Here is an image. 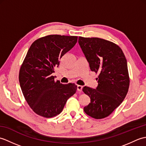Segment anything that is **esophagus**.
<instances>
[{
	"label": "esophagus",
	"instance_id": "esophagus-1",
	"mask_svg": "<svg viewBox=\"0 0 146 146\" xmlns=\"http://www.w3.org/2000/svg\"><path fill=\"white\" fill-rule=\"evenodd\" d=\"M82 88H83V86L82 85H77V90L78 92H82Z\"/></svg>",
	"mask_w": 146,
	"mask_h": 146
}]
</instances>
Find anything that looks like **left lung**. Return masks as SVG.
Segmentation results:
<instances>
[{
	"instance_id": "1",
	"label": "left lung",
	"mask_w": 146,
	"mask_h": 146,
	"mask_svg": "<svg viewBox=\"0 0 146 146\" xmlns=\"http://www.w3.org/2000/svg\"><path fill=\"white\" fill-rule=\"evenodd\" d=\"M78 43L91 71L99 74L96 89L83 88L90 98V103L83 110L94 119H104L122 104L128 92L127 60L119 46L104 39L79 37Z\"/></svg>"
}]
</instances>
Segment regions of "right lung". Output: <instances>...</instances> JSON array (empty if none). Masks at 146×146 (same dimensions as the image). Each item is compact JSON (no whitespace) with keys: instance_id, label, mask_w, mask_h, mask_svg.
<instances>
[{"instance_id":"right-lung-1","label":"right lung","mask_w":146,"mask_h":146,"mask_svg":"<svg viewBox=\"0 0 146 146\" xmlns=\"http://www.w3.org/2000/svg\"><path fill=\"white\" fill-rule=\"evenodd\" d=\"M77 36L49 35L31 46L19 71L20 86L27 104L36 113L51 118L60 114L75 94V83L54 81V68L77 42Z\"/></svg>"}]
</instances>
